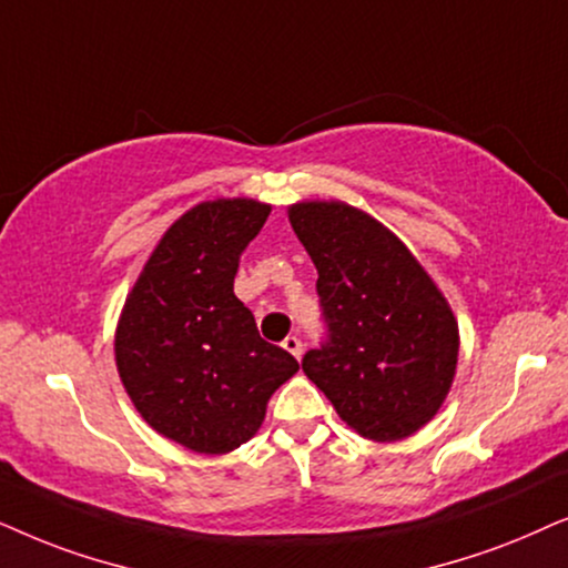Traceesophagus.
I'll use <instances>...</instances> for the list:
<instances>
[{"label":"esophagus","instance_id":"1","mask_svg":"<svg viewBox=\"0 0 568 568\" xmlns=\"http://www.w3.org/2000/svg\"><path fill=\"white\" fill-rule=\"evenodd\" d=\"M283 347L285 351H288L291 355H296V358H301V355H304V343H301V337H296V335H288L283 339Z\"/></svg>","mask_w":568,"mask_h":568}]
</instances>
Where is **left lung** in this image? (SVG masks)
<instances>
[{"label":"left lung","mask_w":568,"mask_h":568,"mask_svg":"<svg viewBox=\"0 0 568 568\" xmlns=\"http://www.w3.org/2000/svg\"><path fill=\"white\" fill-rule=\"evenodd\" d=\"M293 231L312 256L327 339L301 361L363 438L399 442L449 395L459 329L403 241L345 202H298Z\"/></svg>","instance_id":"left-lung-1"}]
</instances>
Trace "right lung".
<instances>
[{
  "mask_svg": "<svg viewBox=\"0 0 568 568\" xmlns=\"http://www.w3.org/2000/svg\"><path fill=\"white\" fill-rule=\"evenodd\" d=\"M270 205L200 202L163 233L126 296L116 368L142 418L181 447L225 455L260 430L267 399L298 372L233 293L241 252Z\"/></svg>",
  "mask_w": 568,
  "mask_h": 568,
  "instance_id": "obj_1",
  "label": "right lung"
}]
</instances>
